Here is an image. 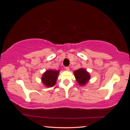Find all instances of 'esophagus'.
Returning a JSON list of instances; mask_svg holds the SVG:
<instances>
[{
  "label": "esophagus",
  "mask_w": 130,
  "mask_h": 130,
  "mask_svg": "<svg viewBox=\"0 0 130 130\" xmlns=\"http://www.w3.org/2000/svg\"><path fill=\"white\" fill-rule=\"evenodd\" d=\"M65 69H66V70H67V71H69V70H70V67H66Z\"/></svg>",
  "instance_id": "esophagus-1"
}]
</instances>
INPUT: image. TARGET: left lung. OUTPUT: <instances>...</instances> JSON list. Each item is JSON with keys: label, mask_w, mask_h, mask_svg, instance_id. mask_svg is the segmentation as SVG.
<instances>
[{"label": "left lung", "mask_w": 130, "mask_h": 130, "mask_svg": "<svg viewBox=\"0 0 130 130\" xmlns=\"http://www.w3.org/2000/svg\"><path fill=\"white\" fill-rule=\"evenodd\" d=\"M74 74L77 82L80 85H85L86 84L90 79L89 74L84 69H78L74 72Z\"/></svg>", "instance_id": "obj_1"}]
</instances>
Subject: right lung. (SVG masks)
<instances>
[{
    "label": "right lung",
    "instance_id": "right-lung-1",
    "mask_svg": "<svg viewBox=\"0 0 130 130\" xmlns=\"http://www.w3.org/2000/svg\"><path fill=\"white\" fill-rule=\"evenodd\" d=\"M59 72L57 70H48L44 73L42 76V82L46 86L52 87L55 85Z\"/></svg>",
    "mask_w": 130,
    "mask_h": 130
}]
</instances>
